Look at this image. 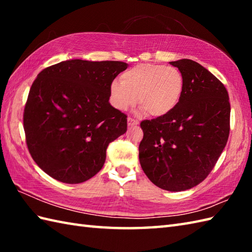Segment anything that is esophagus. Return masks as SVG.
<instances>
[{"label":"esophagus","instance_id":"34e87169","mask_svg":"<svg viewBox=\"0 0 252 252\" xmlns=\"http://www.w3.org/2000/svg\"><path fill=\"white\" fill-rule=\"evenodd\" d=\"M137 125H138V120L133 119V118H131V117L127 118V126H137Z\"/></svg>","mask_w":252,"mask_h":252}]
</instances>
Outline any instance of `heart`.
I'll return each mask as SVG.
<instances>
[{
    "instance_id": "1",
    "label": "heart",
    "mask_w": 252,
    "mask_h": 252,
    "mask_svg": "<svg viewBox=\"0 0 252 252\" xmlns=\"http://www.w3.org/2000/svg\"><path fill=\"white\" fill-rule=\"evenodd\" d=\"M120 80L109 85L110 104L118 110H126L138 98L142 108L155 117L173 110L184 89L179 69L159 63H140L123 72Z\"/></svg>"
}]
</instances>
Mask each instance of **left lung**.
<instances>
[{
  "mask_svg": "<svg viewBox=\"0 0 252 252\" xmlns=\"http://www.w3.org/2000/svg\"><path fill=\"white\" fill-rule=\"evenodd\" d=\"M170 63L183 76V93L169 114L141 122L138 156L155 185L181 191L201 183L216 165L228 140L231 105L223 83L200 63Z\"/></svg>",
  "mask_w": 252,
  "mask_h": 252,
  "instance_id": "left-lung-1",
  "label": "left lung"
}]
</instances>
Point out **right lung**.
Listing matches in <instances>:
<instances>
[{
	"mask_svg": "<svg viewBox=\"0 0 252 252\" xmlns=\"http://www.w3.org/2000/svg\"><path fill=\"white\" fill-rule=\"evenodd\" d=\"M122 62L70 60L43 69L24 111L26 142L35 163L63 183L99 172L109 143L125 134L126 116L109 103V85Z\"/></svg>",
	"mask_w": 252,
	"mask_h": 252,
	"instance_id": "obj_1",
	"label": "right lung"
}]
</instances>
